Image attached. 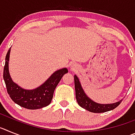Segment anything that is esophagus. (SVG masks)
Segmentation results:
<instances>
[{"label": "esophagus", "instance_id": "esophagus-1", "mask_svg": "<svg viewBox=\"0 0 135 135\" xmlns=\"http://www.w3.org/2000/svg\"><path fill=\"white\" fill-rule=\"evenodd\" d=\"M71 68L72 69H75V68H76V65H74V64H72V65H71Z\"/></svg>", "mask_w": 135, "mask_h": 135}]
</instances>
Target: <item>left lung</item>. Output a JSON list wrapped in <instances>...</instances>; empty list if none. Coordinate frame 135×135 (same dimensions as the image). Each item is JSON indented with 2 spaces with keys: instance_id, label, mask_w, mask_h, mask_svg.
Here are the masks:
<instances>
[{
  "instance_id": "1",
  "label": "left lung",
  "mask_w": 135,
  "mask_h": 135,
  "mask_svg": "<svg viewBox=\"0 0 135 135\" xmlns=\"http://www.w3.org/2000/svg\"><path fill=\"white\" fill-rule=\"evenodd\" d=\"M132 81V80H131ZM74 85L76 91V98L78 105L82 108L93 113H103L115 109L121 103L122 100L110 104H101L95 102L90 99L82 89L79 79L74 75Z\"/></svg>"
}]
</instances>
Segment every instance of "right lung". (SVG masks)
I'll use <instances>...</instances> for the list:
<instances>
[{"label":"right lung","instance_id":"add662e5","mask_svg":"<svg viewBox=\"0 0 135 135\" xmlns=\"http://www.w3.org/2000/svg\"><path fill=\"white\" fill-rule=\"evenodd\" d=\"M11 48L5 57V65L3 71V78L7 93L13 101L21 107L29 109L45 108L51 103L53 93L57 84L64 74L68 72L67 68H62L55 71L43 84L34 89L27 90L21 88L13 81L9 74V61Z\"/></svg>","mask_w":135,"mask_h":135}]
</instances>
